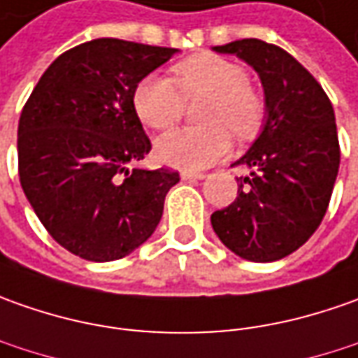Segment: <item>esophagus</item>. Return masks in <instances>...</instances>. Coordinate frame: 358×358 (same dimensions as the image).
Segmentation results:
<instances>
[{
  "label": "esophagus",
  "instance_id": "34e87169",
  "mask_svg": "<svg viewBox=\"0 0 358 358\" xmlns=\"http://www.w3.org/2000/svg\"><path fill=\"white\" fill-rule=\"evenodd\" d=\"M180 178L182 180H202L203 174L202 172H190V170H184V172L180 174Z\"/></svg>",
  "mask_w": 358,
  "mask_h": 358
}]
</instances>
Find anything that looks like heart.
Segmentation results:
<instances>
[{
	"mask_svg": "<svg viewBox=\"0 0 358 358\" xmlns=\"http://www.w3.org/2000/svg\"><path fill=\"white\" fill-rule=\"evenodd\" d=\"M198 129L172 130L156 141V156L168 166L200 170L229 152V134L250 138L264 118V101L248 85L240 63L214 53H198L172 69V80L150 75L134 87L132 108L144 127L172 129L184 106L200 101Z\"/></svg>",
	"mask_w": 358,
	"mask_h": 358,
	"instance_id": "heart-1",
	"label": "heart"
}]
</instances>
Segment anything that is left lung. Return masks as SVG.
I'll return each instance as SVG.
<instances>
[{"label": "left lung", "mask_w": 358, "mask_h": 358, "mask_svg": "<svg viewBox=\"0 0 358 358\" xmlns=\"http://www.w3.org/2000/svg\"><path fill=\"white\" fill-rule=\"evenodd\" d=\"M259 75L265 94L262 134L231 166H245L238 198L212 214L222 243L250 262H278L319 228L339 172L335 113L323 87L287 51L259 39L214 47Z\"/></svg>", "instance_id": "left-lung-1"}]
</instances>
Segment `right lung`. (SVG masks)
Masks as SVG:
<instances>
[{"mask_svg":"<svg viewBox=\"0 0 358 358\" xmlns=\"http://www.w3.org/2000/svg\"><path fill=\"white\" fill-rule=\"evenodd\" d=\"M178 49L93 39L59 55L21 110L19 180L51 238L89 262L120 259L155 234L178 172L132 168L152 144L134 87Z\"/></svg>","mask_w":358,"mask_h":358,"instance_id":"add662e5","label":"right lung"}]
</instances>
